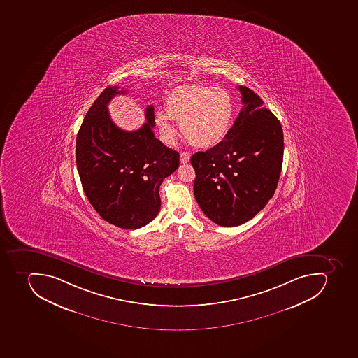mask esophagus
<instances>
[{
    "label": "esophagus",
    "mask_w": 358,
    "mask_h": 358,
    "mask_svg": "<svg viewBox=\"0 0 358 358\" xmlns=\"http://www.w3.org/2000/svg\"><path fill=\"white\" fill-rule=\"evenodd\" d=\"M189 158H191V154L187 152H182L180 155V163L186 164L189 163Z\"/></svg>",
    "instance_id": "obj_1"
}]
</instances>
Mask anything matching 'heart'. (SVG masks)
I'll use <instances>...</instances> for the list:
<instances>
[{
  "mask_svg": "<svg viewBox=\"0 0 358 358\" xmlns=\"http://www.w3.org/2000/svg\"><path fill=\"white\" fill-rule=\"evenodd\" d=\"M165 110L166 113H155V122L167 145H174L178 137L173 120L180 122L182 131L194 146L209 148L228 136L235 117L231 95L213 86L176 87L167 96Z\"/></svg>",
  "mask_w": 358,
  "mask_h": 358,
  "instance_id": "obj_1",
  "label": "heart"
}]
</instances>
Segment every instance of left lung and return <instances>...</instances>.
<instances>
[{
	"mask_svg": "<svg viewBox=\"0 0 358 358\" xmlns=\"http://www.w3.org/2000/svg\"><path fill=\"white\" fill-rule=\"evenodd\" d=\"M243 108L220 143L191 158L194 195L204 215L222 227L250 220L278 186L283 163V130L263 100L238 87Z\"/></svg>",
	"mask_w": 358,
	"mask_h": 358,
	"instance_id": "obj_1",
	"label": "left lung"
}]
</instances>
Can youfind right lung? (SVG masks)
<instances>
[{
	"mask_svg": "<svg viewBox=\"0 0 358 358\" xmlns=\"http://www.w3.org/2000/svg\"><path fill=\"white\" fill-rule=\"evenodd\" d=\"M126 92L108 86L92 104L76 138V165L85 195L101 217L123 229H138L158 215L160 184L178 169L180 154L155 137L152 106L136 131L115 126L108 104Z\"/></svg>",
	"mask_w": 358,
	"mask_h": 358,
	"instance_id": "add662e5",
	"label": "right lung"
}]
</instances>
